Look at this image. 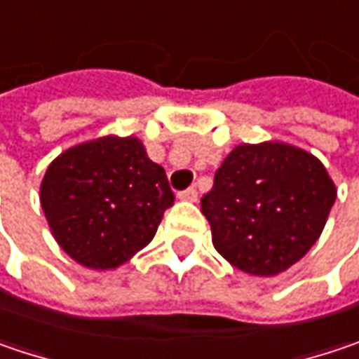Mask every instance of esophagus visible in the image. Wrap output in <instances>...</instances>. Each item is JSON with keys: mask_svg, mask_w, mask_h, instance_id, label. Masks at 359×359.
I'll use <instances>...</instances> for the list:
<instances>
[{"mask_svg": "<svg viewBox=\"0 0 359 359\" xmlns=\"http://www.w3.org/2000/svg\"><path fill=\"white\" fill-rule=\"evenodd\" d=\"M177 198L180 200H186V202H196L198 200V190L196 188H188V190L177 194Z\"/></svg>", "mask_w": 359, "mask_h": 359, "instance_id": "1", "label": "esophagus"}]
</instances>
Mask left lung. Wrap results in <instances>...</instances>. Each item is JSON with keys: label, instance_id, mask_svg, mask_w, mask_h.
Instances as JSON below:
<instances>
[{"label": "left lung", "instance_id": "8db88e82", "mask_svg": "<svg viewBox=\"0 0 359 359\" xmlns=\"http://www.w3.org/2000/svg\"><path fill=\"white\" fill-rule=\"evenodd\" d=\"M335 198L317 157L284 142H262L235 147L200 204L226 262L253 276H276L315 245Z\"/></svg>", "mask_w": 359, "mask_h": 359}]
</instances>
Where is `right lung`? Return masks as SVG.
I'll use <instances>...</instances> for the list:
<instances>
[{
  "label": "right lung",
  "instance_id": "1",
  "mask_svg": "<svg viewBox=\"0 0 359 359\" xmlns=\"http://www.w3.org/2000/svg\"><path fill=\"white\" fill-rule=\"evenodd\" d=\"M173 198L165 169L135 137H104L65 151L40 186L57 243L93 269L118 268L151 243Z\"/></svg>",
  "mask_w": 359,
  "mask_h": 359
}]
</instances>
